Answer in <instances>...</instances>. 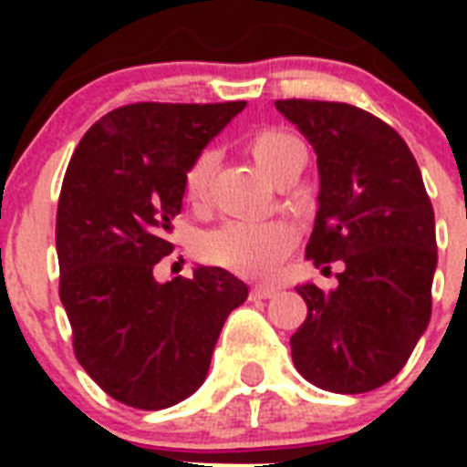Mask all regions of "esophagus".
Wrapping results in <instances>:
<instances>
[{
    "instance_id": "1",
    "label": "esophagus",
    "mask_w": 467,
    "mask_h": 467,
    "mask_svg": "<svg viewBox=\"0 0 467 467\" xmlns=\"http://www.w3.org/2000/svg\"><path fill=\"white\" fill-rule=\"evenodd\" d=\"M280 292V287H275V285H254L253 287V295L257 296V299H271V296H275Z\"/></svg>"
}]
</instances>
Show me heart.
<instances>
[{
    "instance_id": "1",
    "label": "heart",
    "mask_w": 467,
    "mask_h": 467,
    "mask_svg": "<svg viewBox=\"0 0 467 467\" xmlns=\"http://www.w3.org/2000/svg\"><path fill=\"white\" fill-rule=\"evenodd\" d=\"M247 150L264 172L278 180L295 166H304L306 147L295 133L278 126L257 128L247 138ZM217 166L214 150H203L189 163L182 177L184 198L201 205L208 198ZM296 243L295 226L283 220H226L208 231L201 253L208 262L253 278H269L283 266Z\"/></svg>"
}]
</instances>
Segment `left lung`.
<instances>
[{
  "instance_id": "left-lung-1",
  "label": "left lung",
  "mask_w": 467,
  "mask_h": 467,
  "mask_svg": "<svg viewBox=\"0 0 467 467\" xmlns=\"http://www.w3.org/2000/svg\"><path fill=\"white\" fill-rule=\"evenodd\" d=\"M317 156L320 193L306 257L341 262L337 290L299 285L296 372L329 393H369L410 360L431 323L435 213L407 142L346 102L275 100Z\"/></svg>"
}]
</instances>
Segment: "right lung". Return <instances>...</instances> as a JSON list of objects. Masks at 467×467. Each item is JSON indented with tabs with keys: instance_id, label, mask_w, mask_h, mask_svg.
Masks as SVG:
<instances>
[{
	"instance_id": "add662e5",
	"label": "right lung",
	"mask_w": 467,
	"mask_h": 467,
	"mask_svg": "<svg viewBox=\"0 0 467 467\" xmlns=\"http://www.w3.org/2000/svg\"><path fill=\"white\" fill-rule=\"evenodd\" d=\"M243 107H119L69 159L56 250L74 356L109 398L135 410H166L196 393L224 320L247 299V285L220 266L154 278L172 253L189 163Z\"/></svg>"
}]
</instances>
